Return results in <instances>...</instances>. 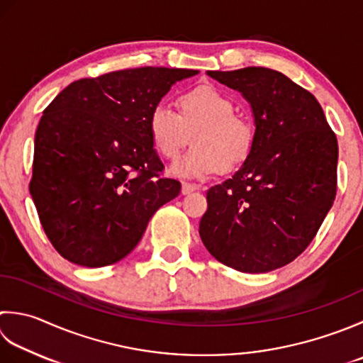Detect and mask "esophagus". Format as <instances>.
<instances>
[{
	"label": "esophagus",
	"instance_id": "esophagus-1",
	"mask_svg": "<svg viewBox=\"0 0 363 363\" xmlns=\"http://www.w3.org/2000/svg\"><path fill=\"white\" fill-rule=\"evenodd\" d=\"M200 190V186L198 184H190V182H182V195H189L191 191Z\"/></svg>",
	"mask_w": 363,
	"mask_h": 363
}]
</instances>
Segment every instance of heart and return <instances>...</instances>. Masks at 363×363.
<instances>
[{
  "label": "heart",
  "instance_id": "b5f03b06",
  "mask_svg": "<svg viewBox=\"0 0 363 363\" xmlns=\"http://www.w3.org/2000/svg\"><path fill=\"white\" fill-rule=\"evenodd\" d=\"M176 113L157 104L147 116V133L152 146L165 160H176L194 140V147L174 163L172 174L206 177L233 172L247 162L253 151L257 132L248 118L234 115L236 106L220 89L203 84L177 97Z\"/></svg>",
  "mask_w": 363,
  "mask_h": 363
}]
</instances>
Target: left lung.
<instances>
[{"mask_svg":"<svg viewBox=\"0 0 363 363\" xmlns=\"http://www.w3.org/2000/svg\"><path fill=\"white\" fill-rule=\"evenodd\" d=\"M250 104V157L211 187L200 222L204 247L240 272L289 264L310 245L337 195L338 143L315 96L266 67L208 70Z\"/></svg>","mask_w":363,"mask_h":363,"instance_id":"obj_1","label":"left lung"}]
</instances>
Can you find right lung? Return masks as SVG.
I'll use <instances>...</instances> for the list:
<instances>
[{
    "label": "right lung",
    "mask_w": 363,
    "mask_h": 363,
    "mask_svg": "<svg viewBox=\"0 0 363 363\" xmlns=\"http://www.w3.org/2000/svg\"><path fill=\"white\" fill-rule=\"evenodd\" d=\"M198 70L138 67L70 83L44 110L30 191L50 242L84 267L115 264L181 184L162 177L147 116Z\"/></svg>",
    "instance_id": "obj_1"
}]
</instances>
